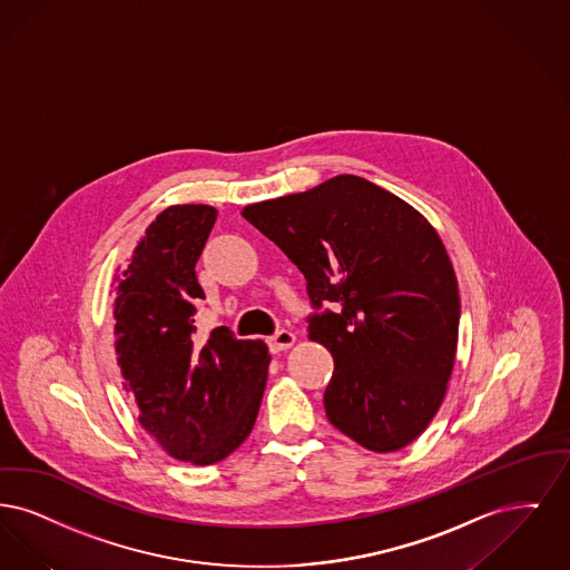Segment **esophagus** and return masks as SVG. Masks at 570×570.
Wrapping results in <instances>:
<instances>
[{
    "label": "esophagus",
    "instance_id": "34e87169",
    "mask_svg": "<svg viewBox=\"0 0 570 570\" xmlns=\"http://www.w3.org/2000/svg\"><path fill=\"white\" fill-rule=\"evenodd\" d=\"M296 343V336L289 332V330H281V332H276L274 336L268 338V347L273 353H281V351H287V348L292 347Z\"/></svg>",
    "mask_w": 570,
    "mask_h": 570
}]
</instances>
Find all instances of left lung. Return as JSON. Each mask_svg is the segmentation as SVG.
Here are the masks:
<instances>
[{"label":"left lung","mask_w":570,"mask_h":570,"mask_svg":"<svg viewBox=\"0 0 570 570\" xmlns=\"http://www.w3.org/2000/svg\"><path fill=\"white\" fill-rule=\"evenodd\" d=\"M243 217L306 278L308 338L334 357L330 423L376 453L413 443L445 397L458 347V281L436 229L353 174Z\"/></svg>","instance_id":"1"}]
</instances>
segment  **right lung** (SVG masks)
I'll use <instances>...</instances> for the list:
<instances>
[{
    "instance_id": "right-lung-1",
    "label": "right lung",
    "mask_w": 570,
    "mask_h": 570,
    "mask_svg": "<svg viewBox=\"0 0 570 570\" xmlns=\"http://www.w3.org/2000/svg\"><path fill=\"white\" fill-rule=\"evenodd\" d=\"M217 210L183 204L161 210L115 276V351L138 421L180 462L215 464L245 443L271 364L262 341L225 325L196 330L204 289L196 276Z\"/></svg>"
}]
</instances>
